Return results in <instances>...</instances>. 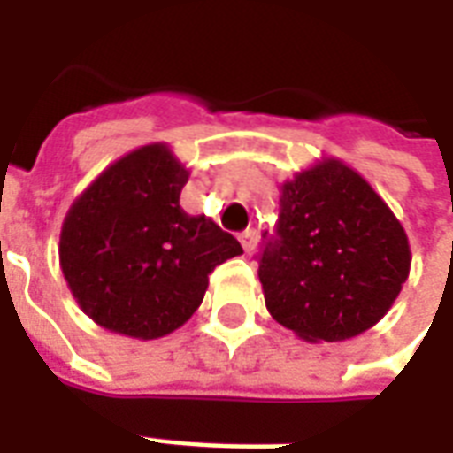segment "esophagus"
I'll list each match as a JSON object with an SVG mask.
<instances>
[{
    "label": "esophagus",
    "instance_id": "esophagus-1",
    "mask_svg": "<svg viewBox=\"0 0 453 453\" xmlns=\"http://www.w3.org/2000/svg\"><path fill=\"white\" fill-rule=\"evenodd\" d=\"M240 242H242V247H244V251L251 254V251L256 249V244H258V233H256L254 227H247V230L240 234Z\"/></svg>",
    "mask_w": 453,
    "mask_h": 453
}]
</instances>
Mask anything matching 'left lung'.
Segmentation results:
<instances>
[{
	"instance_id": "1",
	"label": "left lung",
	"mask_w": 453,
	"mask_h": 453,
	"mask_svg": "<svg viewBox=\"0 0 453 453\" xmlns=\"http://www.w3.org/2000/svg\"><path fill=\"white\" fill-rule=\"evenodd\" d=\"M404 227L362 173L322 157L280 185L277 237L258 265L265 308L308 343L348 341L393 308L407 282Z\"/></svg>"
}]
</instances>
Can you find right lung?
I'll return each mask as SVG.
<instances>
[{
  "label": "right lung",
  "mask_w": 453,
  "mask_h": 453,
  "mask_svg": "<svg viewBox=\"0 0 453 453\" xmlns=\"http://www.w3.org/2000/svg\"><path fill=\"white\" fill-rule=\"evenodd\" d=\"M188 178L171 145H141L67 209L60 270L81 312L103 329L138 341L166 336L195 315L209 273L244 254L209 216L183 211Z\"/></svg>",
  "instance_id": "1"
}]
</instances>
